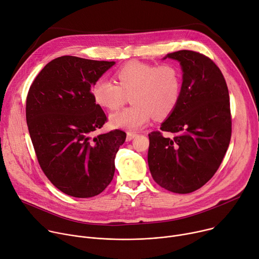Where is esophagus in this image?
Instances as JSON below:
<instances>
[{"label":"esophagus","mask_w":259,"mask_h":259,"mask_svg":"<svg viewBox=\"0 0 259 259\" xmlns=\"http://www.w3.org/2000/svg\"><path fill=\"white\" fill-rule=\"evenodd\" d=\"M137 136L136 133H133V132H127L126 133V141H132L133 139Z\"/></svg>","instance_id":"obj_1"}]
</instances>
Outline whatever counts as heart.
Wrapping results in <instances>:
<instances>
[{
  "mask_svg": "<svg viewBox=\"0 0 259 259\" xmlns=\"http://www.w3.org/2000/svg\"><path fill=\"white\" fill-rule=\"evenodd\" d=\"M115 78L117 84L99 78L92 87L94 102L108 110L119 109L131 96L132 107L110 116L115 127L138 131L146 126L153 116L155 119L169 116L180 102L183 74L174 63L131 61L115 72Z\"/></svg>",
  "mask_w": 259,
  "mask_h": 259,
  "instance_id": "1",
  "label": "heart"
}]
</instances>
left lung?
<instances>
[{
    "instance_id": "obj_1",
    "label": "left lung",
    "mask_w": 259,
    "mask_h": 259,
    "mask_svg": "<svg viewBox=\"0 0 259 259\" xmlns=\"http://www.w3.org/2000/svg\"><path fill=\"white\" fill-rule=\"evenodd\" d=\"M181 62L180 102L160 131L149 137L148 166L154 182L173 193L203 187L220 167L231 138L227 84L215 63L194 51L168 54ZM163 132L171 136L165 137Z\"/></svg>"
}]
</instances>
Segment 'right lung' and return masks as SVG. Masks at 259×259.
Listing matches in <instances>:
<instances>
[{
    "instance_id": "obj_1",
    "label": "right lung",
    "mask_w": 259,
    "mask_h": 259,
    "mask_svg": "<svg viewBox=\"0 0 259 259\" xmlns=\"http://www.w3.org/2000/svg\"><path fill=\"white\" fill-rule=\"evenodd\" d=\"M114 61L62 56L49 62L30 86L26 118L37 161L49 181L66 195L89 198L112 182L116 153L126 134L94 136L108 118L92 87Z\"/></svg>"
}]
</instances>
